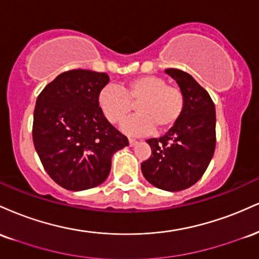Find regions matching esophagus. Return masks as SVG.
<instances>
[{"instance_id":"obj_1","label":"esophagus","mask_w":259,"mask_h":259,"mask_svg":"<svg viewBox=\"0 0 259 259\" xmlns=\"http://www.w3.org/2000/svg\"><path fill=\"white\" fill-rule=\"evenodd\" d=\"M136 144H138V141H136L135 139H129V145H130V146H135Z\"/></svg>"}]
</instances>
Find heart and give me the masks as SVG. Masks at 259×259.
Segmentation results:
<instances>
[{"label": "heart", "instance_id": "obj_1", "mask_svg": "<svg viewBox=\"0 0 259 259\" xmlns=\"http://www.w3.org/2000/svg\"><path fill=\"white\" fill-rule=\"evenodd\" d=\"M99 106L111 123H120L134 109L139 114L121 125L129 135H145L158 127H173L185 108V97L179 88L167 85V80L157 75H142L127 81L123 89L105 86L100 91Z\"/></svg>", "mask_w": 259, "mask_h": 259}]
</instances>
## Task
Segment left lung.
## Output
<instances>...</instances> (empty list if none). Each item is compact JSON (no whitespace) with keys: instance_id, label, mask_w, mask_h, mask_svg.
I'll list each match as a JSON object with an SVG mask.
<instances>
[{"instance_id":"obj_1","label":"left lung","mask_w":259,"mask_h":259,"mask_svg":"<svg viewBox=\"0 0 259 259\" xmlns=\"http://www.w3.org/2000/svg\"><path fill=\"white\" fill-rule=\"evenodd\" d=\"M185 97L183 115L159 139H148L152 154L141 163L145 179L165 191H181L201 179L215 148V107L190 74L165 70Z\"/></svg>"}]
</instances>
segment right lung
<instances>
[{"mask_svg":"<svg viewBox=\"0 0 259 259\" xmlns=\"http://www.w3.org/2000/svg\"><path fill=\"white\" fill-rule=\"evenodd\" d=\"M108 81L106 73L69 70L45 86L36 100L35 150L47 174L70 191L102 184L111 171L113 154L129 146L97 102Z\"/></svg>","mask_w":259,"mask_h":259,"instance_id":"1","label":"right lung"}]
</instances>
